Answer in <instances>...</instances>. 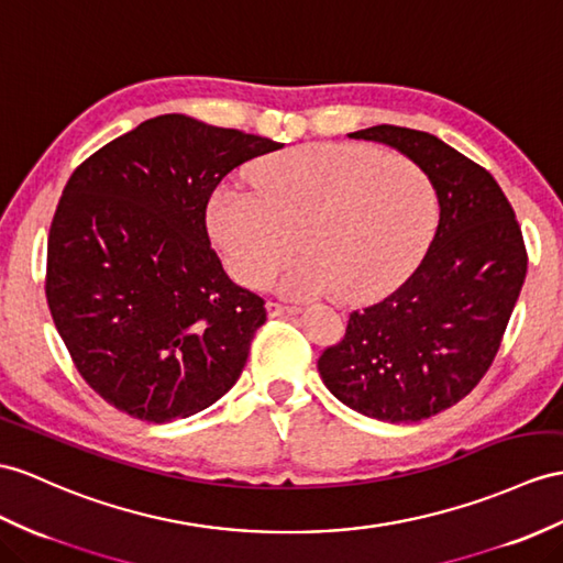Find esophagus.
I'll return each instance as SVG.
<instances>
[{
	"instance_id": "34e87169",
	"label": "esophagus",
	"mask_w": 563,
	"mask_h": 563,
	"mask_svg": "<svg viewBox=\"0 0 563 563\" xmlns=\"http://www.w3.org/2000/svg\"><path fill=\"white\" fill-rule=\"evenodd\" d=\"M267 312L269 318H282V314H296L300 308L296 306H282V303H274V300H267Z\"/></svg>"
}]
</instances>
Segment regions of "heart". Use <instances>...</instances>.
I'll return each mask as SVG.
<instances>
[{
	"instance_id": "1",
	"label": "heart",
	"mask_w": 563,
	"mask_h": 563,
	"mask_svg": "<svg viewBox=\"0 0 563 563\" xmlns=\"http://www.w3.org/2000/svg\"><path fill=\"white\" fill-rule=\"evenodd\" d=\"M253 190L222 188L208 231L239 284L289 296L385 298L416 272L437 229V190L420 164L363 143H314L251 167ZM297 239L294 240L292 236Z\"/></svg>"
}]
</instances>
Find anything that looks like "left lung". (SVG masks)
<instances>
[{
  "mask_svg": "<svg viewBox=\"0 0 563 563\" xmlns=\"http://www.w3.org/2000/svg\"><path fill=\"white\" fill-rule=\"evenodd\" d=\"M385 143L430 176L440 224L418 269L379 303L355 310L318 361L341 404L385 422L432 418L485 377L523 289L528 255L511 202L487 169L432 133H349Z\"/></svg>",
  "mask_w": 563,
  "mask_h": 563,
  "instance_id": "obj_1",
  "label": "left lung"
}]
</instances>
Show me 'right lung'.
<instances>
[{
	"label": "right lung",
	"mask_w": 563,
	"mask_h": 563,
	"mask_svg": "<svg viewBox=\"0 0 563 563\" xmlns=\"http://www.w3.org/2000/svg\"><path fill=\"white\" fill-rule=\"evenodd\" d=\"M263 135L162 114L68 178L47 239L45 294L80 377L145 422L200 413L236 385L265 300L227 277L205 210Z\"/></svg>",
	"instance_id": "right-lung-1"
}]
</instances>
